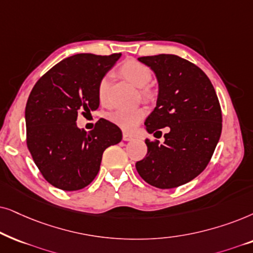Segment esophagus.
I'll return each instance as SVG.
<instances>
[{
    "label": "esophagus",
    "instance_id": "obj_1",
    "mask_svg": "<svg viewBox=\"0 0 253 253\" xmlns=\"http://www.w3.org/2000/svg\"><path fill=\"white\" fill-rule=\"evenodd\" d=\"M123 139H124V141H130L133 139V136L128 133H124L123 134Z\"/></svg>",
    "mask_w": 253,
    "mask_h": 253
}]
</instances>
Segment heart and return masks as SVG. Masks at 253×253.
<instances>
[{
  "label": "heart",
  "mask_w": 253,
  "mask_h": 253,
  "mask_svg": "<svg viewBox=\"0 0 253 253\" xmlns=\"http://www.w3.org/2000/svg\"><path fill=\"white\" fill-rule=\"evenodd\" d=\"M120 75L127 80L133 85L141 87L144 96L150 95V90L146 86L151 79L150 69L143 63L135 60H127L119 68ZM107 90H109V77L104 76L98 84V98L102 103H106ZM144 117V110L136 109H117L110 114V119L125 130H132L135 128Z\"/></svg>",
  "instance_id": "b5f03b06"
}]
</instances>
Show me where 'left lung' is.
I'll use <instances>...</instances> for the list:
<instances>
[{"mask_svg":"<svg viewBox=\"0 0 253 253\" xmlns=\"http://www.w3.org/2000/svg\"><path fill=\"white\" fill-rule=\"evenodd\" d=\"M158 83L156 107L144 121L148 133L164 134V142L146 140L147 156L136 162L141 178L157 188H173L194 179L210 163L222 130L216 92L206 74L173 54L137 59Z\"/></svg>","mask_w":253,"mask_h":253,"instance_id":"left-lung-1","label":"left lung"}]
</instances>
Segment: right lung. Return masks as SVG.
Returning a JSON list of instances; mask_svg holds the SVG:
<instances>
[{
    "label": "right lung",
    "instance_id": "obj_1",
    "mask_svg": "<svg viewBox=\"0 0 253 253\" xmlns=\"http://www.w3.org/2000/svg\"><path fill=\"white\" fill-rule=\"evenodd\" d=\"M120 56L76 54L50 68L30 93L26 143L43 178L60 190L87 186L98 173L104 150L123 139L119 127L106 119L91 132L76 124L80 112L98 109L99 81Z\"/></svg>",
    "mask_w": 253,
    "mask_h": 253
}]
</instances>
